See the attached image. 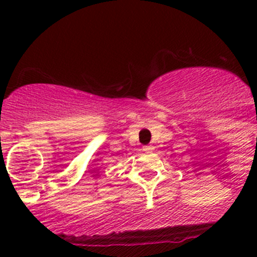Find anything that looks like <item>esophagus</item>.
<instances>
[{
  "instance_id": "34e87169",
  "label": "esophagus",
  "mask_w": 257,
  "mask_h": 257,
  "mask_svg": "<svg viewBox=\"0 0 257 257\" xmlns=\"http://www.w3.org/2000/svg\"><path fill=\"white\" fill-rule=\"evenodd\" d=\"M153 149H154V147H152V145H145V147H143L144 152H152Z\"/></svg>"
}]
</instances>
